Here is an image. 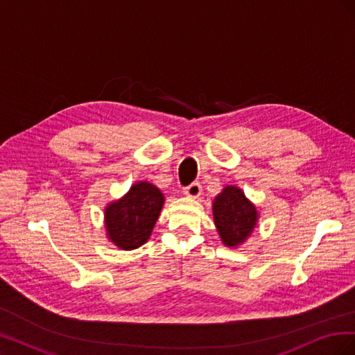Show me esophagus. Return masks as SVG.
Here are the masks:
<instances>
[{
    "label": "esophagus",
    "instance_id": "1",
    "mask_svg": "<svg viewBox=\"0 0 355 355\" xmlns=\"http://www.w3.org/2000/svg\"><path fill=\"white\" fill-rule=\"evenodd\" d=\"M184 194L189 198H197L201 196V187L200 184H197V182H194V184H191L189 187H187L184 189Z\"/></svg>",
    "mask_w": 355,
    "mask_h": 355
}]
</instances>
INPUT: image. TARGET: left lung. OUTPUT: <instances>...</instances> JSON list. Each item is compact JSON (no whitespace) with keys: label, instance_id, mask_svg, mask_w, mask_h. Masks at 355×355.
Here are the masks:
<instances>
[{"label":"left lung","instance_id":"left-lung-1","mask_svg":"<svg viewBox=\"0 0 355 355\" xmlns=\"http://www.w3.org/2000/svg\"><path fill=\"white\" fill-rule=\"evenodd\" d=\"M214 227L223 245L237 249L253 234L259 211L241 188L227 185L211 202Z\"/></svg>","mask_w":355,"mask_h":355}]
</instances>
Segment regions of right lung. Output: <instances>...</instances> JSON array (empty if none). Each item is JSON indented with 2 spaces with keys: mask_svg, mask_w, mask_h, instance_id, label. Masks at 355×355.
Here are the masks:
<instances>
[{
  "mask_svg": "<svg viewBox=\"0 0 355 355\" xmlns=\"http://www.w3.org/2000/svg\"><path fill=\"white\" fill-rule=\"evenodd\" d=\"M164 201L163 192L151 182H136L121 198L106 204V239L121 250L144 245L151 237Z\"/></svg>",
  "mask_w": 355,
  "mask_h": 355,
  "instance_id": "1",
  "label": "right lung"
}]
</instances>
